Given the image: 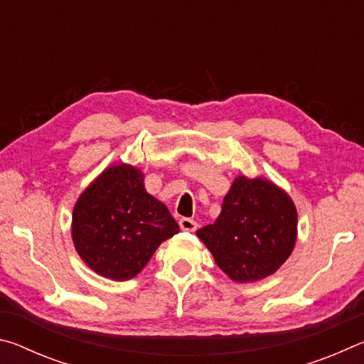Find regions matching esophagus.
<instances>
[{"mask_svg": "<svg viewBox=\"0 0 364 364\" xmlns=\"http://www.w3.org/2000/svg\"><path fill=\"white\" fill-rule=\"evenodd\" d=\"M180 228L183 231H188V232H194L197 230V223L194 220L191 218H181L180 220Z\"/></svg>", "mask_w": 364, "mask_h": 364, "instance_id": "34e87169", "label": "esophagus"}]
</instances>
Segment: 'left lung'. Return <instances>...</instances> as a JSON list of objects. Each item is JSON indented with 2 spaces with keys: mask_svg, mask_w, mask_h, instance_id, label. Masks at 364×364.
Listing matches in <instances>:
<instances>
[{
  "mask_svg": "<svg viewBox=\"0 0 364 364\" xmlns=\"http://www.w3.org/2000/svg\"><path fill=\"white\" fill-rule=\"evenodd\" d=\"M234 282L274 274L295 247L297 208L284 189L263 176H236L213 225L196 231Z\"/></svg>",
  "mask_w": 364,
  "mask_h": 364,
  "instance_id": "left-lung-1",
  "label": "left lung"
}]
</instances>
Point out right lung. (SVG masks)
Returning <instances> with one entry per match:
<instances>
[{
    "mask_svg": "<svg viewBox=\"0 0 364 364\" xmlns=\"http://www.w3.org/2000/svg\"><path fill=\"white\" fill-rule=\"evenodd\" d=\"M180 232L167 205L147 193L144 173L110 165L73 205L72 241L96 274L112 281L136 276L164 241Z\"/></svg>",
    "mask_w": 364,
    "mask_h": 364,
    "instance_id": "1",
    "label": "right lung"
}]
</instances>
